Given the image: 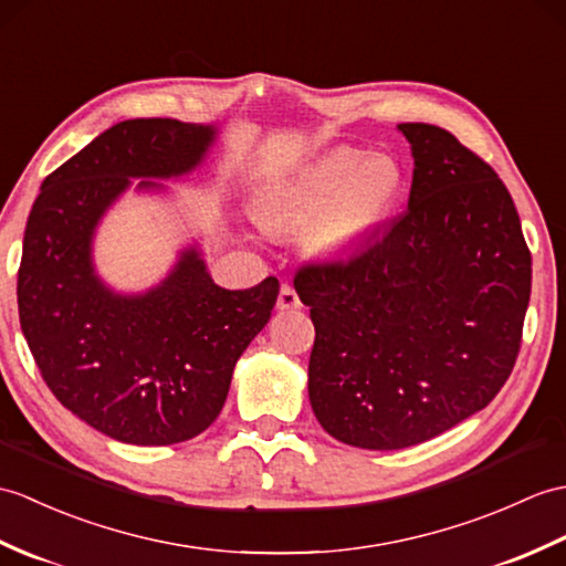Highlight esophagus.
I'll list each match as a JSON object with an SVG mask.
<instances>
[{
  "label": "esophagus",
  "mask_w": 566,
  "mask_h": 566,
  "mask_svg": "<svg viewBox=\"0 0 566 566\" xmlns=\"http://www.w3.org/2000/svg\"><path fill=\"white\" fill-rule=\"evenodd\" d=\"M301 298L296 294V289L292 284H282L280 296H277V308L280 311H289V308H298Z\"/></svg>",
  "instance_id": "obj_1"
}]
</instances>
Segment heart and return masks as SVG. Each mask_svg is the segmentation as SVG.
<instances>
[{"instance_id":"obj_1","label":"heart","mask_w":566,"mask_h":566,"mask_svg":"<svg viewBox=\"0 0 566 566\" xmlns=\"http://www.w3.org/2000/svg\"><path fill=\"white\" fill-rule=\"evenodd\" d=\"M400 190V166L390 156L335 149L262 192L255 219L272 233L306 227V251L333 258L369 235L396 207Z\"/></svg>"}]
</instances>
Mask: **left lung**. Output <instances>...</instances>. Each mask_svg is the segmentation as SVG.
I'll return each mask as SVG.
<instances>
[{
    "label": "left lung",
    "mask_w": 566,
    "mask_h": 566,
    "mask_svg": "<svg viewBox=\"0 0 566 566\" xmlns=\"http://www.w3.org/2000/svg\"><path fill=\"white\" fill-rule=\"evenodd\" d=\"M407 212L294 286L315 327L308 398L337 441L396 451L488 407L514 369L531 251L506 186L449 129L402 123Z\"/></svg>",
    "instance_id": "1"
}]
</instances>
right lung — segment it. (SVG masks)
Returning <instances> with one entry per match:
<instances>
[{
  "label": "right lung",
  "mask_w": 566,
  "mask_h": 566,
  "mask_svg": "<svg viewBox=\"0 0 566 566\" xmlns=\"http://www.w3.org/2000/svg\"><path fill=\"white\" fill-rule=\"evenodd\" d=\"M214 135L170 117L117 123L52 170L25 223L17 284L25 343L52 396L115 441L168 446L202 433L277 304V277L229 292L195 248L137 296L111 292L91 265L96 223L129 178L190 174Z\"/></svg>",
  "instance_id": "right-lung-1"
}]
</instances>
